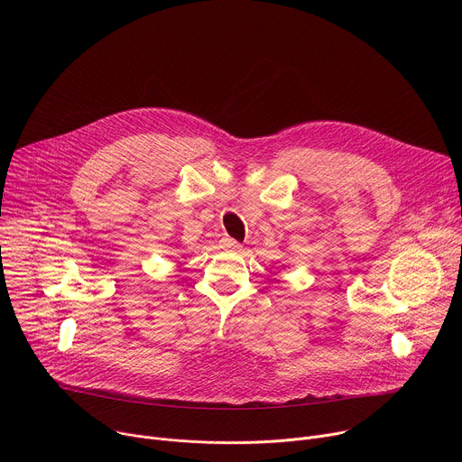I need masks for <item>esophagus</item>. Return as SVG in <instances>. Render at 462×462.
Segmentation results:
<instances>
[{
  "label": "esophagus",
  "mask_w": 462,
  "mask_h": 462,
  "mask_svg": "<svg viewBox=\"0 0 462 462\" xmlns=\"http://www.w3.org/2000/svg\"><path fill=\"white\" fill-rule=\"evenodd\" d=\"M221 246H223L225 250H241V245H239L236 239H232V237L221 239Z\"/></svg>",
  "instance_id": "34e87169"
}]
</instances>
